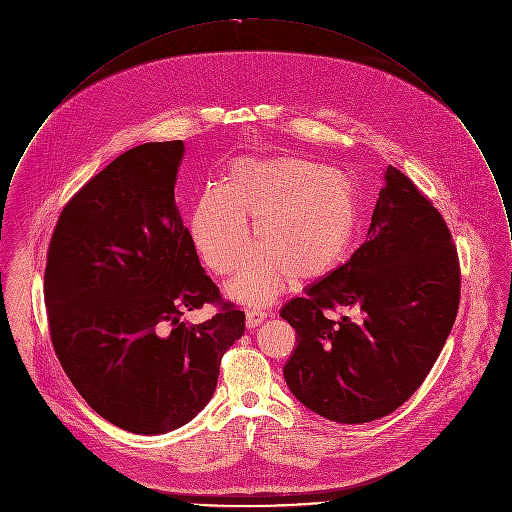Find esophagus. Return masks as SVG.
<instances>
[{
    "mask_svg": "<svg viewBox=\"0 0 512 512\" xmlns=\"http://www.w3.org/2000/svg\"><path fill=\"white\" fill-rule=\"evenodd\" d=\"M266 317H268L266 311L256 309V307H248V309H246V327H248V329H254V327H258Z\"/></svg>",
    "mask_w": 512,
    "mask_h": 512,
    "instance_id": "esophagus-1",
    "label": "esophagus"
}]
</instances>
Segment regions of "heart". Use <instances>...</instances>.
<instances>
[{"label":"heart","instance_id":"b5f03b06","mask_svg":"<svg viewBox=\"0 0 512 512\" xmlns=\"http://www.w3.org/2000/svg\"><path fill=\"white\" fill-rule=\"evenodd\" d=\"M260 246L232 282L244 303H266L293 284H311L347 258L357 224L355 183L329 165L303 157L238 159L224 185H209L191 219L193 242L219 276L234 274L250 246V224Z\"/></svg>","mask_w":512,"mask_h":512}]
</instances>
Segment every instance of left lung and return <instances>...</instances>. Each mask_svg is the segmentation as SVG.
Wrapping results in <instances>:
<instances>
[{
	"instance_id": "left-lung-1",
	"label": "left lung",
	"mask_w": 512,
	"mask_h": 512,
	"mask_svg": "<svg viewBox=\"0 0 512 512\" xmlns=\"http://www.w3.org/2000/svg\"><path fill=\"white\" fill-rule=\"evenodd\" d=\"M365 244L288 301L297 347L284 366L293 396L339 424L392 414L424 382L451 333L461 272L438 209L388 165ZM343 310L341 320L328 313Z\"/></svg>"
}]
</instances>
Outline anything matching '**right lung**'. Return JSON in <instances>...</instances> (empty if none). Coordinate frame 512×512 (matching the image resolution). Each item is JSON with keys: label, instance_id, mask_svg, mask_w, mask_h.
<instances>
[{"label": "right lung", "instance_id": "1", "mask_svg": "<svg viewBox=\"0 0 512 512\" xmlns=\"http://www.w3.org/2000/svg\"><path fill=\"white\" fill-rule=\"evenodd\" d=\"M185 146L132 147L65 205L51 236L45 305L55 353L88 406L132 434H165L213 398L244 311L205 274L175 203ZM213 302L193 326L182 313Z\"/></svg>", "mask_w": 512, "mask_h": 512}]
</instances>
